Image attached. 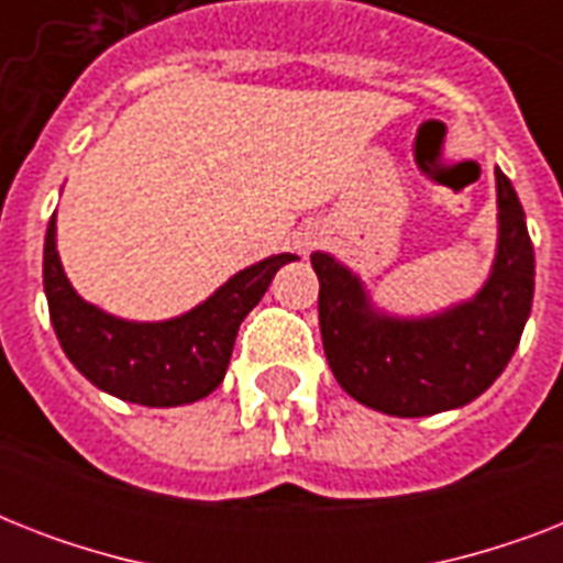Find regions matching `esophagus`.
Instances as JSON below:
<instances>
[{"label":"esophagus","instance_id":"34e87169","mask_svg":"<svg viewBox=\"0 0 563 563\" xmlns=\"http://www.w3.org/2000/svg\"><path fill=\"white\" fill-rule=\"evenodd\" d=\"M321 242H324V228H318V224H309V228L295 233V251L303 256H307L309 251H316Z\"/></svg>","mask_w":563,"mask_h":563}]
</instances>
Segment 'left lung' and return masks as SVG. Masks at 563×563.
I'll list each match as a JSON object with an SVG mask.
<instances>
[{
  "instance_id": "left-lung-1",
  "label": "left lung",
  "mask_w": 563,
  "mask_h": 563,
  "mask_svg": "<svg viewBox=\"0 0 563 563\" xmlns=\"http://www.w3.org/2000/svg\"><path fill=\"white\" fill-rule=\"evenodd\" d=\"M497 178V251L488 280L429 316L376 307L360 274L333 254L309 256L318 274V324L330 371L353 400L391 418L462 409L488 391L515 356L534 298V247L511 180Z\"/></svg>"
}]
</instances>
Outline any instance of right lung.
I'll use <instances>...</instances> for the list:
<instances>
[{
	"instance_id": "add662e5",
	"label": "right lung",
	"mask_w": 563,
	"mask_h": 563,
	"mask_svg": "<svg viewBox=\"0 0 563 563\" xmlns=\"http://www.w3.org/2000/svg\"><path fill=\"white\" fill-rule=\"evenodd\" d=\"M295 254L265 256L221 283L210 298L166 321H128L84 300L57 254V216L43 245L48 318L66 360L119 400L169 409L216 391L228 374L239 324Z\"/></svg>"
}]
</instances>
